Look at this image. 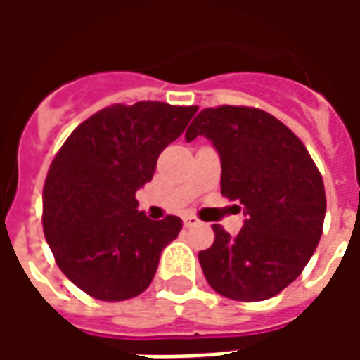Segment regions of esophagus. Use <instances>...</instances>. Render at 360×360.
<instances>
[{"label": "esophagus", "mask_w": 360, "mask_h": 360, "mask_svg": "<svg viewBox=\"0 0 360 360\" xmlns=\"http://www.w3.org/2000/svg\"><path fill=\"white\" fill-rule=\"evenodd\" d=\"M183 224H185V227H195L200 224V219L196 218V216H193V214H185V216H183Z\"/></svg>", "instance_id": "34e87169"}]
</instances>
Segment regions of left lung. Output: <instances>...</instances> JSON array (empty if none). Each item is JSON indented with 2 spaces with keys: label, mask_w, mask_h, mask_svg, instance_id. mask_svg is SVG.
Here are the masks:
<instances>
[{
  "label": "left lung",
  "mask_w": 360,
  "mask_h": 360,
  "mask_svg": "<svg viewBox=\"0 0 360 360\" xmlns=\"http://www.w3.org/2000/svg\"><path fill=\"white\" fill-rule=\"evenodd\" d=\"M200 134L218 150L221 195L239 200L245 214L235 237L212 226L216 239L198 252L206 281L233 301L270 299L316 250L326 216L322 175L293 131L257 108H206L185 139Z\"/></svg>",
  "instance_id": "left-lung-1"
}]
</instances>
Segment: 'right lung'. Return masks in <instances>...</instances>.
I'll use <instances>...</instances> for the list:
<instances>
[{
	"instance_id": "1",
	"label": "right lung",
	"mask_w": 360,
	"mask_h": 360,
	"mask_svg": "<svg viewBox=\"0 0 360 360\" xmlns=\"http://www.w3.org/2000/svg\"><path fill=\"white\" fill-rule=\"evenodd\" d=\"M196 105L115 103L75 129L44 183V235L59 270L100 301H125L152 283L162 250L177 239V216L154 221L136 191L158 156L179 139Z\"/></svg>"
}]
</instances>
